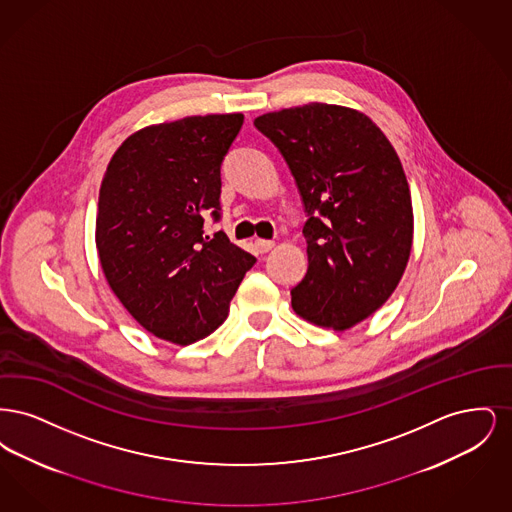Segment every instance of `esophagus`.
Masks as SVG:
<instances>
[{"mask_svg":"<svg viewBox=\"0 0 512 512\" xmlns=\"http://www.w3.org/2000/svg\"><path fill=\"white\" fill-rule=\"evenodd\" d=\"M255 247H257L259 253H268L274 247V242H270V240H257Z\"/></svg>","mask_w":512,"mask_h":512,"instance_id":"1","label":"esophagus"}]
</instances>
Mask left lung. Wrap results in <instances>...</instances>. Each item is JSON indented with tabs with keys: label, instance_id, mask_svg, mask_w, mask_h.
<instances>
[{
	"label": "left lung",
	"instance_id": "1",
	"mask_svg": "<svg viewBox=\"0 0 512 512\" xmlns=\"http://www.w3.org/2000/svg\"><path fill=\"white\" fill-rule=\"evenodd\" d=\"M292 171L307 222L309 268L293 311L345 330L397 288L413 245L407 176L384 132L366 115L309 103L255 119Z\"/></svg>",
	"mask_w": 512,
	"mask_h": 512
}]
</instances>
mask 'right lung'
Masks as SVG:
<instances>
[{
  "instance_id": "1",
  "label": "right lung",
  "mask_w": 512,
  "mask_h": 512,
  "mask_svg": "<svg viewBox=\"0 0 512 512\" xmlns=\"http://www.w3.org/2000/svg\"><path fill=\"white\" fill-rule=\"evenodd\" d=\"M242 113L147 126L115 151L99 188L96 244L111 290L147 332L190 345L213 334L255 257L219 230L220 167Z\"/></svg>"
}]
</instances>
